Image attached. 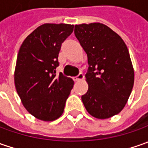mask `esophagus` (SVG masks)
Listing matches in <instances>:
<instances>
[{"label": "esophagus", "instance_id": "1", "mask_svg": "<svg viewBox=\"0 0 148 148\" xmlns=\"http://www.w3.org/2000/svg\"><path fill=\"white\" fill-rule=\"evenodd\" d=\"M83 79H84V75H83L82 73H79L77 77H74V81H76V82L82 81V80H83Z\"/></svg>", "mask_w": 148, "mask_h": 148}]
</instances>
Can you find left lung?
Instances as JSON below:
<instances>
[{"label": "left lung", "mask_w": 148, "mask_h": 148, "mask_svg": "<svg viewBox=\"0 0 148 148\" xmlns=\"http://www.w3.org/2000/svg\"><path fill=\"white\" fill-rule=\"evenodd\" d=\"M74 34L87 54V92L82 96L86 110L105 119L123 109L133 90L134 71L122 38L100 23L76 25Z\"/></svg>", "instance_id": "8db88e82"}]
</instances>
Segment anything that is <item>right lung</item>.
Returning <instances> with one entry per match:
<instances>
[{
    "label": "right lung",
    "mask_w": 148,
    "mask_h": 148,
    "mask_svg": "<svg viewBox=\"0 0 148 148\" xmlns=\"http://www.w3.org/2000/svg\"><path fill=\"white\" fill-rule=\"evenodd\" d=\"M67 24H44L27 36L20 46L14 70V85L21 102L33 116L53 121L64 110L74 82L60 72L62 43L73 31Z\"/></svg>",
    "instance_id": "obj_1"
}]
</instances>
